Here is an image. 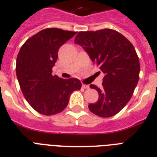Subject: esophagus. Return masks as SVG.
I'll list each match as a JSON object with an SVG mask.
<instances>
[{
  "mask_svg": "<svg viewBox=\"0 0 157 157\" xmlns=\"http://www.w3.org/2000/svg\"><path fill=\"white\" fill-rule=\"evenodd\" d=\"M82 87L84 89H88L89 88V85H87V84H82Z\"/></svg>",
  "mask_w": 157,
  "mask_h": 157,
  "instance_id": "34e87169",
  "label": "esophagus"
}]
</instances>
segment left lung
<instances>
[{"label": "left lung", "instance_id": "left-lung-1", "mask_svg": "<svg viewBox=\"0 0 157 157\" xmlns=\"http://www.w3.org/2000/svg\"><path fill=\"white\" fill-rule=\"evenodd\" d=\"M74 42L105 74L101 88L90 85L99 97L97 102L89 104V109L101 117L116 115L130 101L139 79L140 64L135 48L121 33L110 29L79 32Z\"/></svg>", "mask_w": 157, "mask_h": 157}]
</instances>
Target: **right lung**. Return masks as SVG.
I'll use <instances>...</instances> for the list:
<instances>
[{
  "label": "right lung",
  "instance_id": "1",
  "mask_svg": "<svg viewBox=\"0 0 157 157\" xmlns=\"http://www.w3.org/2000/svg\"><path fill=\"white\" fill-rule=\"evenodd\" d=\"M75 34L58 28L44 29L29 38L17 56L15 70L22 94L29 105L43 115L62 112L71 93L81 88L78 79L52 75L59 49Z\"/></svg>",
  "mask_w": 157,
  "mask_h": 157
}]
</instances>
